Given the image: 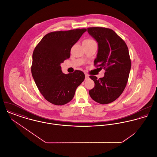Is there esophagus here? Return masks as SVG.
I'll use <instances>...</instances> for the list:
<instances>
[{
    "label": "esophagus",
    "mask_w": 157,
    "mask_h": 157,
    "mask_svg": "<svg viewBox=\"0 0 157 157\" xmlns=\"http://www.w3.org/2000/svg\"><path fill=\"white\" fill-rule=\"evenodd\" d=\"M89 78V75L87 74H85V79H88Z\"/></svg>",
    "instance_id": "1"
}]
</instances>
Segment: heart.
I'll list each match as a JSON object with an SVG mask.
<instances>
[{
    "label": "heart",
    "instance_id": "heart-1",
    "mask_svg": "<svg viewBox=\"0 0 157 157\" xmlns=\"http://www.w3.org/2000/svg\"><path fill=\"white\" fill-rule=\"evenodd\" d=\"M94 40L93 39H86L84 42H94Z\"/></svg>",
    "mask_w": 157,
    "mask_h": 157
}]
</instances>
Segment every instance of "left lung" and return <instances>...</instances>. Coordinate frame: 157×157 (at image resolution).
I'll list each match as a JSON object with an SVG mask.
<instances>
[{
	"label": "left lung",
	"mask_w": 157,
	"mask_h": 157,
	"mask_svg": "<svg viewBox=\"0 0 157 157\" xmlns=\"http://www.w3.org/2000/svg\"><path fill=\"white\" fill-rule=\"evenodd\" d=\"M88 32L98 45L94 65L105 70L102 78L90 76L95 85L89 94L95 101L102 105L108 104L118 98L126 86L131 67L128 48L111 29L90 27Z\"/></svg>",
	"instance_id": "obj_1"
}]
</instances>
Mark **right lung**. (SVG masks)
Listing matches in <instances>:
<instances>
[{
	"instance_id": "obj_1",
	"label": "right lung",
	"mask_w": 157,
	"mask_h": 157,
	"mask_svg": "<svg viewBox=\"0 0 157 157\" xmlns=\"http://www.w3.org/2000/svg\"><path fill=\"white\" fill-rule=\"evenodd\" d=\"M86 29L54 31L46 34L33 54L31 73L37 87L45 99L55 105H63L74 97L85 79L84 73L62 72L60 63L70 57L71 48Z\"/></svg>"
}]
</instances>
